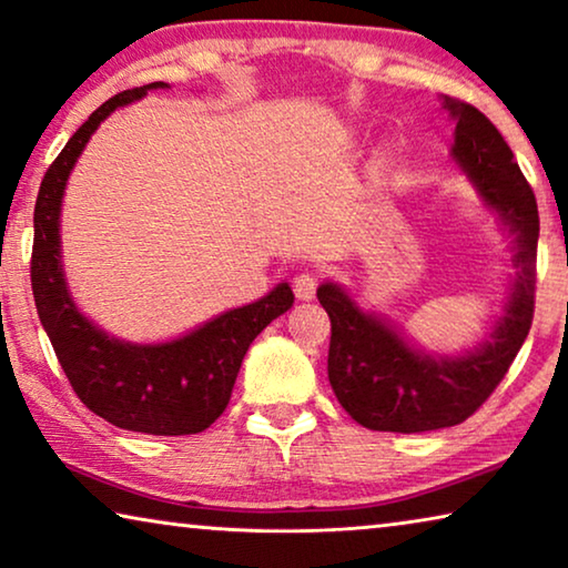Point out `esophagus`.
I'll return each mask as SVG.
<instances>
[{
	"mask_svg": "<svg viewBox=\"0 0 568 568\" xmlns=\"http://www.w3.org/2000/svg\"><path fill=\"white\" fill-rule=\"evenodd\" d=\"M316 287H318V275L316 273H298L293 277V291L298 295L301 301H311L313 295H316Z\"/></svg>",
	"mask_w": 568,
	"mask_h": 568,
	"instance_id": "esophagus-1",
	"label": "esophagus"
}]
</instances>
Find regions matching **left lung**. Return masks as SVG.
Returning a JSON list of instances; mask_svg holds the SVG:
<instances>
[{
  "instance_id": "obj_1",
  "label": "left lung",
  "mask_w": 568,
  "mask_h": 568,
  "mask_svg": "<svg viewBox=\"0 0 568 568\" xmlns=\"http://www.w3.org/2000/svg\"><path fill=\"white\" fill-rule=\"evenodd\" d=\"M442 106L456 122L452 160L513 236L515 277L493 332L456 357L410 344L403 328L362 311L342 285H318L316 295L332 318L328 383L342 408L369 430L420 434L467 420L500 385L532 324L536 196L503 134L479 109L454 97H442Z\"/></svg>"
}]
</instances>
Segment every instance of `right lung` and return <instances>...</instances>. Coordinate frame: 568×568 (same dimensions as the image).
<instances>
[{
	"instance_id": "right-lung-1",
	"label": "right lung",
	"mask_w": 568,
	"mask_h": 568,
	"mask_svg": "<svg viewBox=\"0 0 568 568\" xmlns=\"http://www.w3.org/2000/svg\"><path fill=\"white\" fill-rule=\"evenodd\" d=\"M150 89H168V83L155 81L104 101L48 168L32 216L30 281L55 357L73 393L91 413L138 434L189 436L201 434L222 416L250 344L295 298L291 285L277 283L250 306L219 313L193 332L160 344H132L109 336L75 306L61 260V206L68 175L99 124Z\"/></svg>"
}]
</instances>
